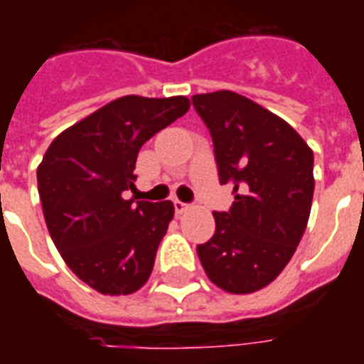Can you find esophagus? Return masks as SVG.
Here are the masks:
<instances>
[{"instance_id":"1","label":"esophagus","mask_w":364,"mask_h":364,"mask_svg":"<svg viewBox=\"0 0 364 364\" xmlns=\"http://www.w3.org/2000/svg\"><path fill=\"white\" fill-rule=\"evenodd\" d=\"M173 205H175V213L177 214H183L189 210V205H187V203H181V200H173Z\"/></svg>"}]
</instances>
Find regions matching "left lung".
Masks as SVG:
<instances>
[{
    "instance_id": "1",
    "label": "left lung",
    "mask_w": 364,
    "mask_h": 364,
    "mask_svg": "<svg viewBox=\"0 0 364 364\" xmlns=\"http://www.w3.org/2000/svg\"><path fill=\"white\" fill-rule=\"evenodd\" d=\"M210 130L220 185L234 187L228 213L197 245L208 279L232 294L273 282L302 240L314 197V151L287 120L222 90L193 95Z\"/></svg>"
}]
</instances>
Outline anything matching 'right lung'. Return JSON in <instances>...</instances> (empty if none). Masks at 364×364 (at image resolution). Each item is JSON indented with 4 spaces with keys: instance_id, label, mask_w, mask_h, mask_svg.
<instances>
[{
    "instance_id": "add662e5",
    "label": "right lung",
    "mask_w": 364,
    "mask_h": 364,
    "mask_svg": "<svg viewBox=\"0 0 364 364\" xmlns=\"http://www.w3.org/2000/svg\"><path fill=\"white\" fill-rule=\"evenodd\" d=\"M183 95H127L58 134L36 169L46 228L66 265L101 294H132L150 279L173 218L171 200L124 198L151 136L189 111Z\"/></svg>"
}]
</instances>
